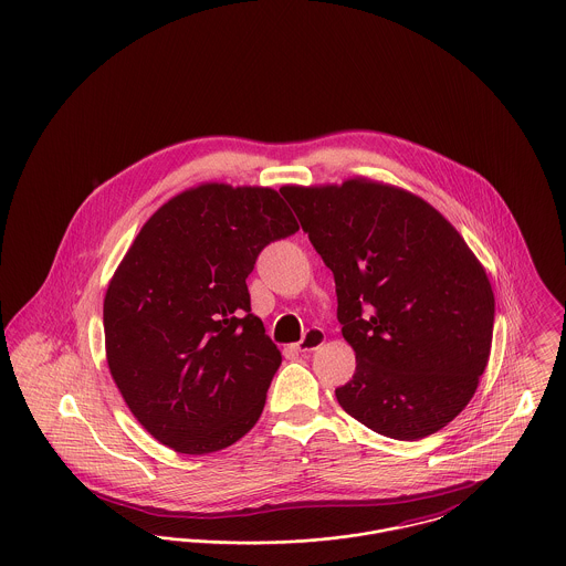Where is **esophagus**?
Returning <instances> with one entry per match:
<instances>
[{"instance_id":"esophagus-1","label":"esophagus","mask_w":566,"mask_h":566,"mask_svg":"<svg viewBox=\"0 0 566 566\" xmlns=\"http://www.w3.org/2000/svg\"><path fill=\"white\" fill-rule=\"evenodd\" d=\"M324 340H326V335H324L322 328H311V331H306V335L294 347L302 352V354H306V352H313V349L322 347Z\"/></svg>"}]
</instances>
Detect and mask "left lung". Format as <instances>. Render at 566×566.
<instances>
[{
    "instance_id": "left-lung-1",
    "label": "left lung",
    "mask_w": 566,
    "mask_h": 566,
    "mask_svg": "<svg viewBox=\"0 0 566 566\" xmlns=\"http://www.w3.org/2000/svg\"><path fill=\"white\" fill-rule=\"evenodd\" d=\"M335 274L354 377L340 408L395 440L459 415L490 360L493 290L461 233L410 190L369 178L281 189Z\"/></svg>"
}]
</instances>
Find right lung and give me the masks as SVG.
<instances>
[{
  "label": "right lung",
  "mask_w": 566,
  "mask_h": 566,
  "mask_svg": "<svg viewBox=\"0 0 566 566\" xmlns=\"http://www.w3.org/2000/svg\"><path fill=\"white\" fill-rule=\"evenodd\" d=\"M298 231L268 187L206 182L165 201L109 281L103 324L119 395L160 444L221 451L253 429L281 365L247 276Z\"/></svg>",
  "instance_id": "add662e5"
}]
</instances>
